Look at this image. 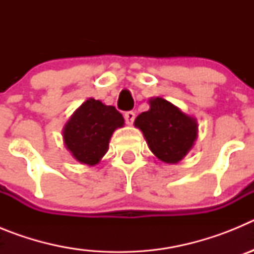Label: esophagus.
<instances>
[{
	"instance_id": "esophagus-1",
	"label": "esophagus",
	"mask_w": 254,
	"mask_h": 254,
	"mask_svg": "<svg viewBox=\"0 0 254 254\" xmlns=\"http://www.w3.org/2000/svg\"><path fill=\"white\" fill-rule=\"evenodd\" d=\"M134 117H136V114H134L133 112H126L125 113L126 123H127V125H132L134 121Z\"/></svg>"
}]
</instances>
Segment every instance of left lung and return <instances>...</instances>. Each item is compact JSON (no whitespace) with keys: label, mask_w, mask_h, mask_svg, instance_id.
<instances>
[{"label":"left lung","mask_w":254,"mask_h":254,"mask_svg":"<svg viewBox=\"0 0 254 254\" xmlns=\"http://www.w3.org/2000/svg\"><path fill=\"white\" fill-rule=\"evenodd\" d=\"M150 109L134 120L152 154L167 164H177L190 151L198 137L194 117L161 96L149 99Z\"/></svg>","instance_id":"left-lung-1"}]
</instances>
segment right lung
Returning a JSON list of instances; mask_svg holds the SVG:
<instances>
[{
  "instance_id": "add662e5",
  "label": "right lung",
  "mask_w": 254,
  "mask_h": 254,
  "mask_svg": "<svg viewBox=\"0 0 254 254\" xmlns=\"http://www.w3.org/2000/svg\"><path fill=\"white\" fill-rule=\"evenodd\" d=\"M123 126V116L116 108L89 98L64 125V145L75 160L93 167L107 154L113 132Z\"/></svg>"
}]
</instances>
